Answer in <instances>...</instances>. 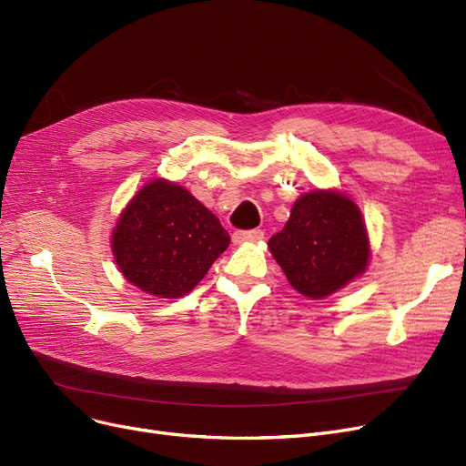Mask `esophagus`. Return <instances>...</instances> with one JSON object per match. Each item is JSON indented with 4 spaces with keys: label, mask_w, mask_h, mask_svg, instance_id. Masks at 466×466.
<instances>
[{
    "label": "esophagus",
    "mask_w": 466,
    "mask_h": 466,
    "mask_svg": "<svg viewBox=\"0 0 466 466\" xmlns=\"http://www.w3.org/2000/svg\"><path fill=\"white\" fill-rule=\"evenodd\" d=\"M262 238H264L262 230H238L232 234V241L236 246H239V243H257Z\"/></svg>",
    "instance_id": "esophagus-1"
}]
</instances>
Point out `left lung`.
<instances>
[{
	"instance_id": "obj_1",
	"label": "left lung",
	"mask_w": 466,
	"mask_h": 466,
	"mask_svg": "<svg viewBox=\"0 0 466 466\" xmlns=\"http://www.w3.org/2000/svg\"><path fill=\"white\" fill-rule=\"evenodd\" d=\"M268 248L289 283L311 300L344 289L370 264L362 213L350 196L334 188L302 194Z\"/></svg>"
}]
</instances>
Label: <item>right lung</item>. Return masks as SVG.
<instances>
[{
	"mask_svg": "<svg viewBox=\"0 0 466 466\" xmlns=\"http://www.w3.org/2000/svg\"><path fill=\"white\" fill-rule=\"evenodd\" d=\"M228 243L220 220L187 188L167 179L141 187L111 234L120 274L158 299L185 297Z\"/></svg>",
	"mask_w": 466,
	"mask_h": 466,
	"instance_id": "1",
	"label": "right lung"
}]
</instances>
